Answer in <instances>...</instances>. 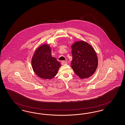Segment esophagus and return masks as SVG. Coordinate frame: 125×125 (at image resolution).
Wrapping results in <instances>:
<instances>
[{"label": "esophagus", "mask_w": 125, "mask_h": 125, "mask_svg": "<svg viewBox=\"0 0 125 125\" xmlns=\"http://www.w3.org/2000/svg\"><path fill=\"white\" fill-rule=\"evenodd\" d=\"M67 62L65 61H61V64L62 65H65V64H67Z\"/></svg>", "instance_id": "1"}]
</instances>
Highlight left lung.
I'll return each instance as SVG.
<instances>
[{
    "mask_svg": "<svg viewBox=\"0 0 125 125\" xmlns=\"http://www.w3.org/2000/svg\"><path fill=\"white\" fill-rule=\"evenodd\" d=\"M73 60L71 66L81 79L88 78L95 73L98 60L94 48L84 41L75 42L71 46Z\"/></svg>",
    "mask_w": 125,
    "mask_h": 125,
    "instance_id": "left-lung-1",
    "label": "left lung"
}]
</instances>
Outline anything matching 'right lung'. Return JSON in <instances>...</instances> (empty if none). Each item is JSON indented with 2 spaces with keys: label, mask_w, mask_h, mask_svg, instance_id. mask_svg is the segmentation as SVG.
Listing matches in <instances>:
<instances>
[{
  "label": "right lung",
  "mask_w": 125,
  "mask_h": 125,
  "mask_svg": "<svg viewBox=\"0 0 125 125\" xmlns=\"http://www.w3.org/2000/svg\"><path fill=\"white\" fill-rule=\"evenodd\" d=\"M32 67L35 74L43 79H52L57 75L61 64L52 57L49 45L43 44L35 51L31 59Z\"/></svg>",
  "instance_id": "obj_1"
}]
</instances>
